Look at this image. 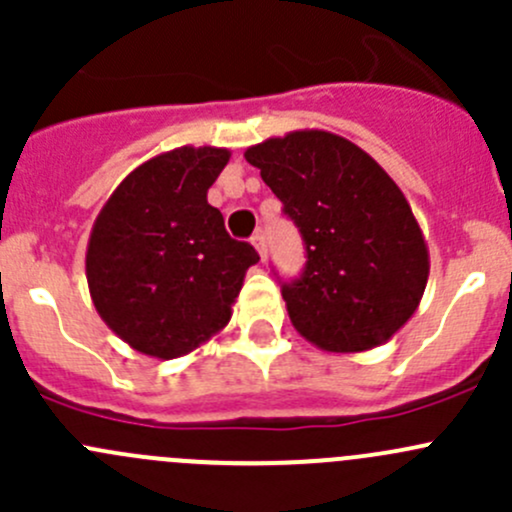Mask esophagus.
<instances>
[{"label": "esophagus", "mask_w": 512, "mask_h": 512, "mask_svg": "<svg viewBox=\"0 0 512 512\" xmlns=\"http://www.w3.org/2000/svg\"><path fill=\"white\" fill-rule=\"evenodd\" d=\"M252 245H255V250L260 252V257H262V260H265V257H267V245H265V235H262V232H255V235H252Z\"/></svg>", "instance_id": "obj_1"}]
</instances>
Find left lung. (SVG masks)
<instances>
[{
	"mask_svg": "<svg viewBox=\"0 0 512 512\" xmlns=\"http://www.w3.org/2000/svg\"><path fill=\"white\" fill-rule=\"evenodd\" d=\"M245 158L307 245L304 275L282 287L294 329L334 354L389 342L414 317L431 270L399 185L369 153L322 128L267 138Z\"/></svg>",
	"mask_w": 512,
	"mask_h": 512,
	"instance_id": "obj_1",
	"label": "left lung"
}]
</instances>
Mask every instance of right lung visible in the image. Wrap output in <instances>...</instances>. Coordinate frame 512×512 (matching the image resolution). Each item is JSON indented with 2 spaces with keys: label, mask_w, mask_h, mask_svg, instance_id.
I'll return each instance as SVG.
<instances>
[{
  "label": "right lung",
  "mask_w": 512,
  "mask_h": 512,
  "mask_svg": "<svg viewBox=\"0 0 512 512\" xmlns=\"http://www.w3.org/2000/svg\"><path fill=\"white\" fill-rule=\"evenodd\" d=\"M227 148L180 146L118 183L91 227L86 282L98 317L153 359H178L218 337L260 255L227 235L210 185Z\"/></svg>",
  "instance_id": "add662e5"
}]
</instances>
